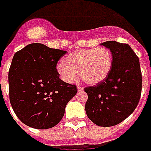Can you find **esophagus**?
<instances>
[{
	"instance_id": "obj_1",
	"label": "esophagus",
	"mask_w": 151,
	"mask_h": 151,
	"mask_svg": "<svg viewBox=\"0 0 151 151\" xmlns=\"http://www.w3.org/2000/svg\"><path fill=\"white\" fill-rule=\"evenodd\" d=\"M77 88H78V91H79V92H81V91L84 90V88L81 87V86H80V85H78Z\"/></svg>"
}]
</instances>
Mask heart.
Returning <instances> with one entry per match:
<instances>
[{"mask_svg": "<svg viewBox=\"0 0 151 151\" xmlns=\"http://www.w3.org/2000/svg\"><path fill=\"white\" fill-rule=\"evenodd\" d=\"M113 67V55L106 47L77 50L57 66L60 76L67 82H74L80 71L82 80L88 84L105 81Z\"/></svg>", "mask_w": 151, "mask_h": 151, "instance_id": "b5f03b06", "label": "heart"}]
</instances>
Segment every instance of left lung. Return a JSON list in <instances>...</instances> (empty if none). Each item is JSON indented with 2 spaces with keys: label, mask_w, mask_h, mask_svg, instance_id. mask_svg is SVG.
<instances>
[{
  "label": "left lung",
  "mask_w": 151,
  "mask_h": 151,
  "mask_svg": "<svg viewBox=\"0 0 151 151\" xmlns=\"http://www.w3.org/2000/svg\"><path fill=\"white\" fill-rule=\"evenodd\" d=\"M101 45L111 51L113 67L105 81L84 88L85 111L95 124L111 127L134 111L141 98L142 76L138 57L128 44L110 40Z\"/></svg>",
  "instance_id": "1"
}]
</instances>
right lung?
<instances>
[{"label": "right lung", "instance_id": "add662e5", "mask_svg": "<svg viewBox=\"0 0 151 151\" xmlns=\"http://www.w3.org/2000/svg\"><path fill=\"white\" fill-rule=\"evenodd\" d=\"M67 51L30 44L16 52L9 70L10 104L17 117L31 128H53L77 93L76 84L59 79L57 64Z\"/></svg>", "mask_w": 151, "mask_h": 151}]
</instances>
